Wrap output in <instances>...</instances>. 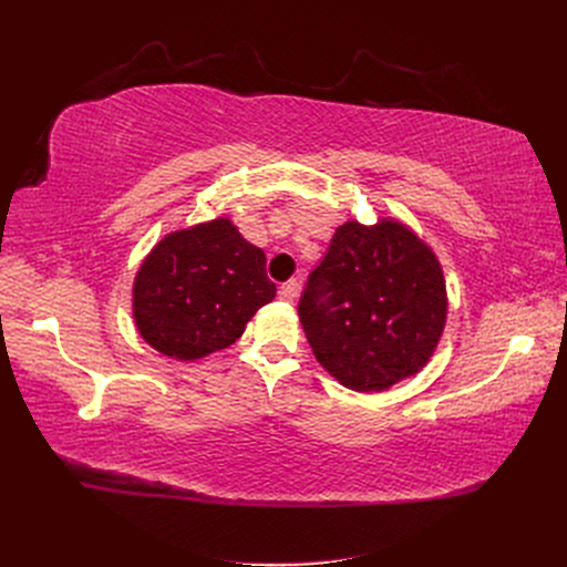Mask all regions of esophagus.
Listing matches in <instances>:
<instances>
[{"label":"esophagus","instance_id":"1","mask_svg":"<svg viewBox=\"0 0 567 567\" xmlns=\"http://www.w3.org/2000/svg\"><path fill=\"white\" fill-rule=\"evenodd\" d=\"M278 296H280V301H285V303H293L296 299H299V280L285 282V285L280 287Z\"/></svg>","mask_w":567,"mask_h":567}]
</instances>
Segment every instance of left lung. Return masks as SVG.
<instances>
[{
    "mask_svg": "<svg viewBox=\"0 0 567 567\" xmlns=\"http://www.w3.org/2000/svg\"><path fill=\"white\" fill-rule=\"evenodd\" d=\"M299 317L315 359L344 389L381 393L419 374L449 319L436 252L398 218L338 225Z\"/></svg>",
    "mask_w": 567,
    "mask_h": 567,
    "instance_id": "left-lung-1",
    "label": "left lung"
}]
</instances>
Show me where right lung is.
I'll return each mask as SVG.
<instances>
[{"instance_id": "right-lung-1", "label": "right lung", "mask_w": 567, "mask_h": 567, "mask_svg": "<svg viewBox=\"0 0 567 567\" xmlns=\"http://www.w3.org/2000/svg\"><path fill=\"white\" fill-rule=\"evenodd\" d=\"M276 299L266 255L229 218L165 234L133 280L140 338L176 361H199L244 336Z\"/></svg>"}]
</instances>
